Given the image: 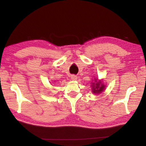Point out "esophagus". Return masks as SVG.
Returning a JSON list of instances; mask_svg holds the SVG:
<instances>
[{"mask_svg":"<svg viewBox=\"0 0 146 146\" xmlns=\"http://www.w3.org/2000/svg\"><path fill=\"white\" fill-rule=\"evenodd\" d=\"M76 79H77V76H75V75L71 76V80H72L75 81Z\"/></svg>","mask_w":146,"mask_h":146,"instance_id":"34e87169","label":"esophagus"}]
</instances>
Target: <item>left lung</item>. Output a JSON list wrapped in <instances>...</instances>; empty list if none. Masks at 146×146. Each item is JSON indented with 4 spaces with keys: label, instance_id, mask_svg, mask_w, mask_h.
I'll return each instance as SVG.
<instances>
[{
    "label": "left lung",
    "instance_id": "8db88e82",
    "mask_svg": "<svg viewBox=\"0 0 146 146\" xmlns=\"http://www.w3.org/2000/svg\"><path fill=\"white\" fill-rule=\"evenodd\" d=\"M91 92L93 94H99L102 93L106 89V85L103 82V80H98V78H94V82H91Z\"/></svg>",
    "mask_w": 146,
    "mask_h": 146
}]
</instances>
